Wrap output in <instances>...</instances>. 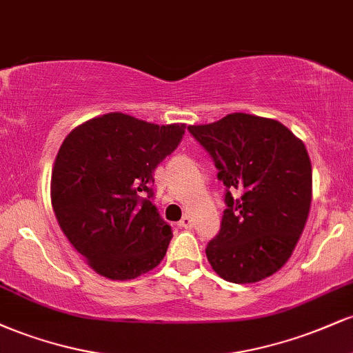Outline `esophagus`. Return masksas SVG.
Instances as JSON below:
<instances>
[{"instance_id": "34e87169", "label": "esophagus", "mask_w": 353, "mask_h": 353, "mask_svg": "<svg viewBox=\"0 0 353 353\" xmlns=\"http://www.w3.org/2000/svg\"><path fill=\"white\" fill-rule=\"evenodd\" d=\"M179 228H184V229H190L192 228V217L189 216V214H184V217L179 221Z\"/></svg>"}]
</instances>
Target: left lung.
Masks as SVG:
<instances>
[{
    "label": "left lung",
    "instance_id": "8db88e82",
    "mask_svg": "<svg viewBox=\"0 0 353 353\" xmlns=\"http://www.w3.org/2000/svg\"><path fill=\"white\" fill-rule=\"evenodd\" d=\"M188 129L228 188L221 230L205 247L210 267L234 283L270 277L290 259L309 217L305 145L279 121L245 112Z\"/></svg>",
    "mask_w": 353,
    "mask_h": 353
}]
</instances>
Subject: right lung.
<instances>
[{"instance_id":"right-lung-1","label":"right lung","mask_w":353,"mask_h":353,"mask_svg":"<svg viewBox=\"0 0 353 353\" xmlns=\"http://www.w3.org/2000/svg\"><path fill=\"white\" fill-rule=\"evenodd\" d=\"M184 131L185 124L108 112L63 141L51 174L52 210L94 272L129 281L161 264L172 230L151 201L152 174Z\"/></svg>"}]
</instances>
